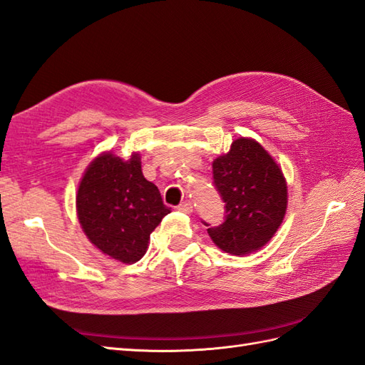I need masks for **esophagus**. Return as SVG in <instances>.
<instances>
[{
	"instance_id": "1",
	"label": "esophagus",
	"mask_w": 365,
	"mask_h": 365,
	"mask_svg": "<svg viewBox=\"0 0 365 365\" xmlns=\"http://www.w3.org/2000/svg\"><path fill=\"white\" fill-rule=\"evenodd\" d=\"M177 210L185 212V214H191L192 212V203L190 200H185L179 206H177Z\"/></svg>"
}]
</instances>
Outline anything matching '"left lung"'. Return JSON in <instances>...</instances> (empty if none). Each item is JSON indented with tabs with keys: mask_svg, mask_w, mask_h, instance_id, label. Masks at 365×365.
<instances>
[{
	"mask_svg": "<svg viewBox=\"0 0 365 365\" xmlns=\"http://www.w3.org/2000/svg\"><path fill=\"white\" fill-rule=\"evenodd\" d=\"M212 175L226 212L222 225L207 227L212 242L234 255L262 249L287 207V186L277 162L257 140L240 138L214 160Z\"/></svg>",
	"mask_w": 365,
	"mask_h": 365,
	"instance_id": "8db88e82",
	"label": "left lung"
}]
</instances>
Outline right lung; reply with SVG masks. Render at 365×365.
Wrapping results in <instances>:
<instances>
[{
	"label": "right lung",
	"instance_id": "add662e5",
	"mask_svg": "<svg viewBox=\"0 0 365 365\" xmlns=\"http://www.w3.org/2000/svg\"><path fill=\"white\" fill-rule=\"evenodd\" d=\"M76 210L88 240L127 264L145 255L150 234L171 212L158 186L143 177L138 153L128 160L113 153L98 155L79 183Z\"/></svg>",
	"mask_w": 365,
	"mask_h": 365
}]
</instances>
